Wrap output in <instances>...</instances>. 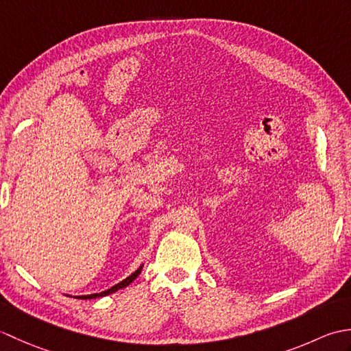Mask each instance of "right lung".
Returning a JSON list of instances; mask_svg holds the SVG:
<instances>
[{"label":"right lung","instance_id":"right-lung-1","mask_svg":"<svg viewBox=\"0 0 351 351\" xmlns=\"http://www.w3.org/2000/svg\"><path fill=\"white\" fill-rule=\"evenodd\" d=\"M140 271H141V267L140 268H137L136 271H134L131 276H128V278H126L125 280H122L121 283H117V285H114V287H111L110 289H107V291H104V293H98V294H88V295H77V299H83V300H86V299H96V297H104V295H108V294H113V293H116L117 289H122V288H125V287H128L130 283L137 278V276L140 274Z\"/></svg>","mask_w":351,"mask_h":351}]
</instances>
